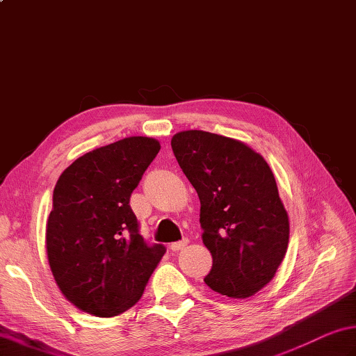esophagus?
Returning <instances> with one entry per match:
<instances>
[{"mask_svg":"<svg viewBox=\"0 0 356 356\" xmlns=\"http://www.w3.org/2000/svg\"><path fill=\"white\" fill-rule=\"evenodd\" d=\"M190 243V240L188 238H184V240H180V241H174V243H171L170 245V249L172 252H177V251H182V249Z\"/></svg>","mask_w":356,"mask_h":356,"instance_id":"34e87169","label":"esophagus"}]
</instances>
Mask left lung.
Wrapping results in <instances>:
<instances>
[{"instance_id":"left-lung-1","label":"left lung","mask_w":356,"mask_h":356,"mask_svg":"<svg viewBox=\"0 0 356 356\" xmlns=\"http://www.w3.org/2000/svg\"><path fill=\"white\" fill-rule=\"evenodd\" d=\"M171 147L200 199L202 240L213 255L205 283L226 297H252L274 278L289 243L268 162L243 142L202 130L174 134Z\"/></svg>"}]
</instances>
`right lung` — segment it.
Wrapping results in <instances>:
<instances>
[{
  "label": "right lung",
  "instance_id": "right-lung-1",
  "mask_svg": "<svg viewBox=\"0 0 356 356\" xmlns=\"http://www.w3.org/2000/svg\"><path fill=\"white\" fill-rule=\"evenodd\" d=\"M159 149L131 136L81 156L58 179L45 248L59 291L82 312L110 318L133 307L166 251L147 245L130 207Z\"/></svg>",
  "mask_w": 356,
  "mask_h": 356
}]
</instances>
